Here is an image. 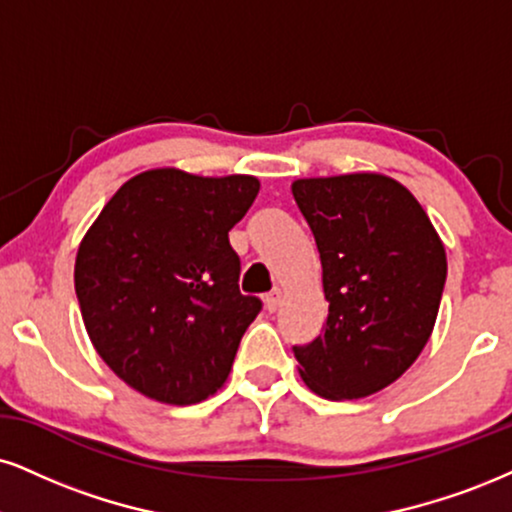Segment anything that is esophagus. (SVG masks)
I'll return each instance as SVG.
<instances>
[{
	"label": "esophagus",
	"mask_w": 512,
	"mask_h": 512,
	"mask_svg": "<svg viewBox=\"0 0 512 512\" xmlns=\"http://www.w3.org/2000/svg\"><path fill=\"white\" fill-rule=\"evenodd\" d=\"M280 304H282V289H273V292L266 296V308L270 313H275L277 308H280Z\"/></svg>",
	"instance_id": "1"
}]
</instances>
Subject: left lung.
Here are the masks:
<instances>
[{
  "label": "left lung",
  "instance_id": "8db88e82",
  "mask_svg": "<svg viewBox=\"0 0 512 512\" xmlns=\"http://www.w3.org/2000/svg\"><path fill=\"white\" fill-rule=\"evenodd\" d=\"M330 301L320 337L294 346L306 387L330 401L389 387L430 342L446 282L444 242L420 201L382 173L292 182Z\"/></svg>",
  "mask_w": 512,
  "mask_h": 512
}]
</instances>
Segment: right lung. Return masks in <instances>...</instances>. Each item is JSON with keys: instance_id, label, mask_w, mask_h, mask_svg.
Masks as SVG:
<instances>
[{"instance_id": "right-lung-1", "label": "right lung", "mask_w": 512, "mask_h": 512, "mask_svg": "<svg viewBox=\"0 0 512 512\" xmlns=\"http://www.w3.org/2000/svg\"><path fill=\"white\" fill-rule=\"evenodd\" d=\"M258 189L254 175L151 168L121 185L82 237L75 294L87 337L147 399L189 406L230 375L261 301L239 292L227 232Z\"/></svg>"}]
</instances>
